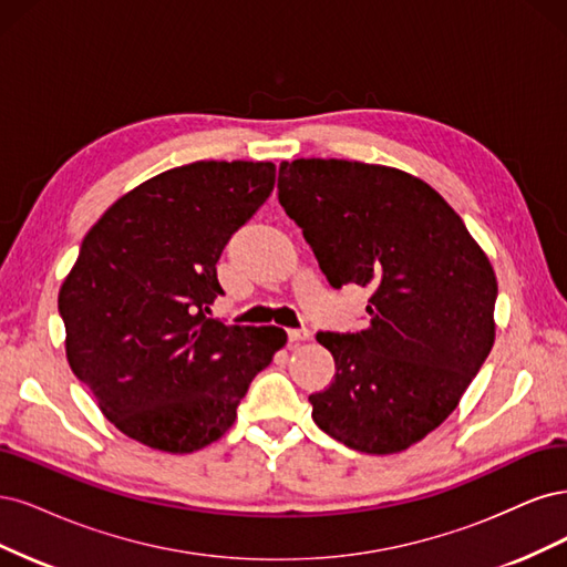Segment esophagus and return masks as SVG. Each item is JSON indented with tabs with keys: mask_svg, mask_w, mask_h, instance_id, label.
Wrapping results in <instances>:
<instances>
[{
	"mask_svg": "<svg viewBox=\"0 0 567 567\" xmlns=\"http://www.w3.org/2000/svg\"><path fill=\"white\" fill-rule=\"evenodd\" d=\"M308 337H310V332L306 330V327H299V330H289V332H287V339H289L291 346H299V343L306 341Z\"/></svg>",
	"mask_w": 567,
	"mask_h": 567,
	"instance_id": "obj_1",
	"label": "esophagus"
}]
</instances>
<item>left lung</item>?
Segmentation results:
<instances>
[{
    "instance_id": "obj_1",
    "label": "left lung",
    "mask_w": 567,
    "mask_h": 567,
    "mask_svg": "<svg viewBox=\"0 0 567 567\" xmlns=\"http://www.w3.org/2000/svg\"><path fill=\"white\" fill-rule=\"evenodd\" d=\"M278 199L334 289L370 287L368 327L318 332L334 379L313 422L364 454L441 426L495 343L497 278L462 216L422 178L381 164H280Z\"/></svg>"
}]
</instances>
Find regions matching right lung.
Listing matches in <instances>:
<instances>
[{
	"mask_svg": "<svg viewBox=\"0 0 567 567\" xmlns=\"http://www.w3.org/2000/svg\"><path fill=\"white\" fill-rule=\"evenodd\" d=\"M276 186L272 162H193L122 195L59 291L70 370L124 435L186 454L235 422L287 334L207 318L216 261Z\"/></svg>",
	"mask_w": 567,
	"mask_h": 567,
	"instance_id": "add662e5",
	"label": "right lung"
}]
</instances>
